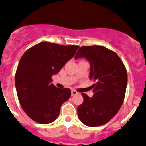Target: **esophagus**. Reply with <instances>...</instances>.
Instances as JSON below:
<instances>
[{
	"mask_svg": "<svg viewBox=\"0 0 146 146\" xmlns=\"http://www.w3.org/2000/svg\"><path fill=\"white\" fill-rule=\"evenodd\" d=\"M78 94V92L76 91L75 90H71V95L72 96H75V95H77Z\"/></svg>",
	"mask_w": 146,
	"mask_h": 146,
	"instance_id": "obj_1",
	"label": "esophagus"
}]
</instances>
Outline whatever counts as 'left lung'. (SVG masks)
Wrapping results in <instances>:
<instances>
[{
  "instance_id": "8db88e82",
  "label": "left lung",
  "mask_w": 146,
  "mask_h": 146,
  "mask_svg": "<svg viewBox=\"0 0 146 146\" xmlns=\"http://www.w3.org/2000/svg\"><path fill=\"white\" fill-rule=\"evenodd\" d=\"M79 58L90 62V79L96 83L92 86L93 97L81 93L83 103L78 107V116L88 126L104 125L116 115L123 103L126 68L115 52L103 46H82L75 58Z\"/></svg>"
}]
</instances>
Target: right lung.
<instances>
[{
    "instance_id": "1",
    "label": "right lung",
    "mask_w": 146,
    "mask_h": 146,
    "mask_svg": "<svg viewBox=\"0 0 146 146\" xmlns=\"http://www.w3.org/2000/svg\"><path fill=\"white\" fill-rule=\"evenodd\" d=\"M78 46L42 42L28 49L20 60L15 76L18 100L33 121L48 124L58 117L60 107L71 95L69 88H58L52 76L76 54Z\"/></svg>"
}]
</instances>
